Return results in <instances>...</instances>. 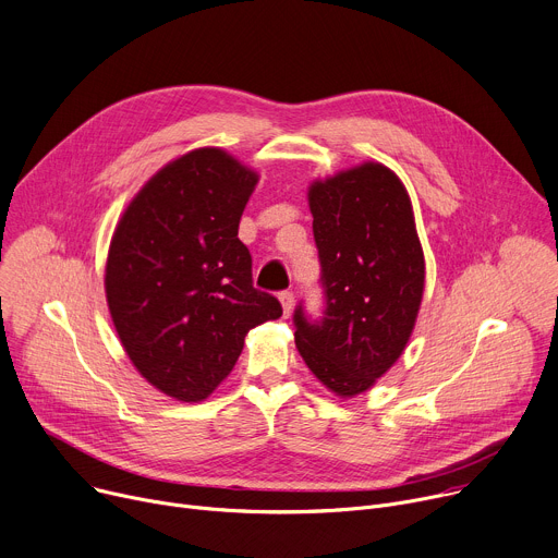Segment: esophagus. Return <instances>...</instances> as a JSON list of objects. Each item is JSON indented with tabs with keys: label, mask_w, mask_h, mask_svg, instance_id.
<instances>
[{
	"label": "esophagus",
	"mask_w": 558,
	"mask_h": 558,
	"mask_svg": "<svg viewBox=\"0 0 558 558\" xmlns=\"http://www.w3.org/2000/svg\"><path fill=\"white\" fill-rule=\"evenodd\" d=\"M280 302H282V314H284V318H289V314H291V310H293V293L291 291H280Z\"/></svg>",
	"instance_id": "obj_1"
}]
</instances>
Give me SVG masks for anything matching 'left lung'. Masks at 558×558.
I'll use <instances>...</instances> for the list:
<instances>
[{
    "label": "left lung",
    "instance_id": "obj_1",
    "mask_svg": "<svg viewBox=\"0 0 558 558\" xmlns=\"http://www.w3.org/2000/svg\"><path fill=\"white\" fill-rule=\"evenodd\" d=\"M325 310L293 312L295 347L340 398L367 391L404 351L423 300L425 258L408 191L378 162L310 186Z\"/></svg>",
    "mask_w": 558,
    "mask_h": 558
}]
</instances>
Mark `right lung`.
<instances>
[{
    "instance_id": "1",
    "label": "right lung",
    "mask_w": 558,
    "mask_h": 558,
    "mask_svg": "<svg viewBox=\"0 0 558 558\" xmlns=\"http://www.w3.org/2000/svg\"><path fill=\"white\" fill-rule=\"evenodd\" d=\"M258 173L222 148H195L150 178L109 248L107 302L135 369L171 398L205 400L248 329L282 316L253 287L238 227Z\"/></svg>"
}]
</instances>
